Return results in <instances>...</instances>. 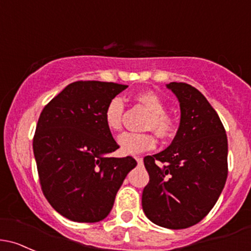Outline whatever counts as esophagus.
Wrapping results in <instances>:
<instances>
[{
    "label": "esophagus",
    "instance_id": "esophagus-1",
    "mask_svg": "<svg viewBox=\"0 0 251 251\" xmlns=\"http://www.w3.org/2000/svg\"><path fill=\"white\" fill-rule=\"evenodd\" d=\"M136 161H137V163H138V165H142V163H143V159H142V157H136Z\"/></svg>",
    "mask_w": 251,
    "mask_h": 251
}]
</instances>
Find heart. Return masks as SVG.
Wrapping results in <instances>:
<instances>
[{
	"label": "heart",
	"instance_id": "obj_1",
	"mask_svg": "<svg viewBox=\"0 0 251 251\" xmlns=\"http://www.w3.org/2000/svg\"><path fill=\"white\" fill-rule=\"evenodd\" d=\"M139 105L149 112L146 128L152 130L162 141H171L176 133V123L168 113H166V104L162 99L152 91L139 92L134 97ZM125 104L123 99L114 97L108 102L104 109V123L113 132H118L123 128ZM119 149L125 155H136L154 149L156 138L154 133H131L125 132L118 138Z\"/></svg>",
	"mask_w": 251,
	"mask_h": 251
}]
</instances>
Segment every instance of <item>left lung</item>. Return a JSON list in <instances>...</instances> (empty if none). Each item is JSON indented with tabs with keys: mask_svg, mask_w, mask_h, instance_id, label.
Segmentation results:
<instances>
[{
	"mask_svg": "<svg viewBox=\"0 0 251 251\" xmlns=\"http://www.w3.org/2000/svg\"><path fill=\"white\" fill-rule=\"evenodd\" d=\"M180 103V125L171 146L144 157L149 183L142 207L156 225L180 230L212 210L227 178V136L214 108L194 86L167 84Z\"/></svg>",
	"mask_w": 251,
	"mask_h": 251,
	"instance_id": "1",
	"label": "left lung"
}]
</instances>
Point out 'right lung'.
I'll list each match as a JSON object with an SVG mask.
<instances>
[{
    "mask_svg": "<svg viewBox=\"0 0 251 251\" xmlns=\"http://www.w3.org/2000/svg\"><path fill=\"white\" fill-rule=\"evenodd\" d=\"M126 88L75 81L39 115L33 136L39 183L50 205L70 220H103L124 179L136 167L132 156H107L119 146L104 123V109Z\"/></svg>",
    "mask_w": 251,
    "mask_h": 251,
    "instance_id": "right-lung-1",
    "label": "right lung"
}]
</instances>
